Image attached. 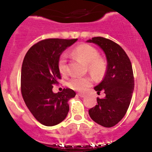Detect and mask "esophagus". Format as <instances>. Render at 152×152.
<instances>
[{"instance_id":"34e87169","label":"esophagus","mask_w":152,"mask_h":152,"mask_svg":"<svg viewBox=\"0 0 152 152\" xmlns=\"http://www.w3.org/2000/svg\"><path fill=\"white\" fill-rule=\"evenodd\" d=\"M78 95L80 97H81V98H84V97H86V94L79 93V94H78Z\"/></svg>"}]
</instances>
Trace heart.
<instances>
[{"mask_svg":"<svg viewBox=\"0 0 152 152\" xmlns=\"http://www.w3.org/2000/svg\"><path fill=\"white\" fill-rule=\"evenodd\" d=\"M72 56L84 63L88 66V71L96 78H102L105 74L106 64L104 59L100 58L98 50L89 44L83 43L74 48L71 52ZM58 68L61 74H66L68 71L67 58L66 54H62L58 61ZM93 80L89 76L74 77L69 81V86L73 89L79 91H85L91 86Z\"/></svg>","mask_w":152,"mask_h":152,"instance_id":"b5f03b06","label":"heart"}]
</instances>
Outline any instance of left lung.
Masks as SVG:
<instances>
[{
  "mask_svg": "<svg viewBox=\"0 0 152 152\" xmlns=\"http://www.w3.org/2000/svg\"><path fill=\"white\" fill-rule=\"evenodd\" d=\"M100 47L106 56V74L94 90L104 91L105 97L97 98V104L88 110L91 119L101 126L112 127L126 114L134 88L133 70L131 61L119 45L103 37L87 40Z\"/></svg>",
  "mask_w": 152,
  "mask_h": 152,
  "instance_id": "obj_1",
  "label": "left lung"
}]
</instances>
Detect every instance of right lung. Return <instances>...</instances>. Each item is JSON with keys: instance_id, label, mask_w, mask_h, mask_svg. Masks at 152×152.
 <instances>
[{"instance_id": "1", "label": "right lung", "mask_w": 152, "mask_h": 152, "mask_svg": "<svg viewBox=\"0 0 152 152\" xmlns=\"http://www.w3.org/2000/svg\"><path fill=\"white\" fill-rule=\"evenodd\" d=\"M76 39L50 38L36 43L28 50L21 69V93L28 109L47 126L64 121L69 111L68 102L76 95L71 88L53 93V85L61 78L58 61L63 52Z\"/></svg>"}]
</instances>
